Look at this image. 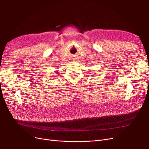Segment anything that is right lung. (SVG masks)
Returning <instances> with one entry per match:
<instances>
[{
  "instance_id": "right-lung-1",
  "label": "right lung",
  "mask_w": 149,
  "mask_h": 149,
  "mask_svg": "<svg viewBox=\"0 0 149 149\" xmlns=\"http://www.w3.org/2000/svg\"><path fill=\"white\" fill-rule=\"evenodd\" d=\"M56 73H58V72H57V71H56Z\"/></svg>"
}]
</instances>
